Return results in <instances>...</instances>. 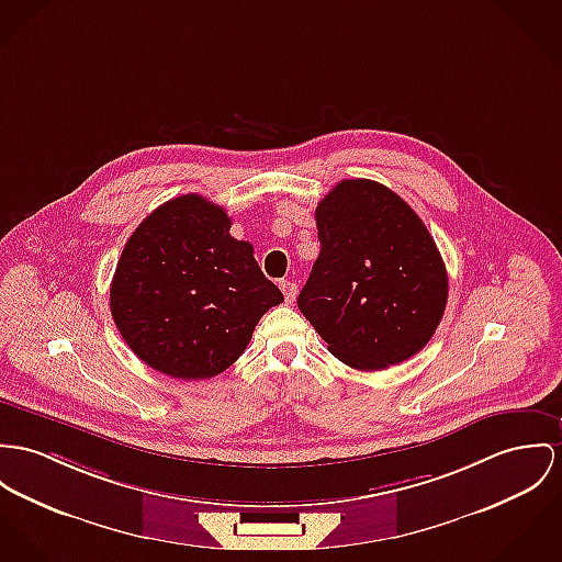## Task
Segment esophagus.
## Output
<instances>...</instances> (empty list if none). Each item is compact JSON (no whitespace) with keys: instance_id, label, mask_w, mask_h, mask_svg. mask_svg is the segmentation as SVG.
<instances>
[{"instance_id":"esophagus-1","label":"esophagus","mask_w":562,"mask_h":562,"mask_svg":"<svg viewBox=\"0 0 562 562\" xmlns=\"http://www.w3.org/2000/svg\"><path fill=\"white\" fill-rule=\"evenodd\" d=\"M280 289H282V293H284L286 302H293V300L297 297V284H295V282L282 280V282H280Z\"/></svg>"}]
</instances>
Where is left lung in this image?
Returning a JSON list of instances; mask_svg holds the SVG:
<instances>
[{
    "instance_id": "8db88e82",
    "label": "left lung",
    "mask_w": 562,
    "mask_h": 562,
    "mask_svg": "<svg viewBox=\"0 0 562 562\" xmlns=\"http://www.w3.org/2000/svg\"><path fill=\"white\" fill-rule=\"evenodd\" d=\"M316 228L321 255L297 305L329 352L366 372L417 355L449 291L422 217L379 181L342 179L318 203Z\"/></svg>"
}]
</instances>
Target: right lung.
Segmentation results:
<instances>
[{
	"mask_svg": "<svg viewBox=\"0 0 562 562\" xmlns=\"http://www.w3.org/2000/svg\"><path fill=\"white\" fill-rule=\"evenodd\" d=\"M201 194L167 201L130 235L111 282L113 321L149 368L183 381L233 366L260 316L284 302L255 248Z\"/></svg>",
	"mask_w": 562,
	"mask_h": 562,
	"instance_id": "obj_1",
	"label": "right lung"
}]
</instances>
